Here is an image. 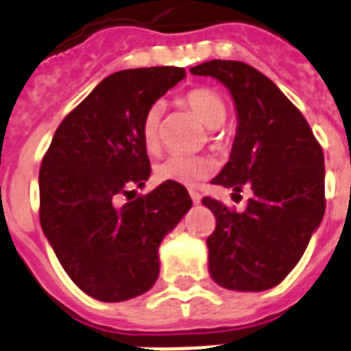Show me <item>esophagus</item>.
Segmentation results:
<instances>
[{"label": "esophagus", "mask_w": 351, "mask_h": 351, "mask_svg": "<svg viewBox=\"0 0 351 351\" xmlns=\"http://www.w3.org/2000/svg\"><path fill=\"white\" fill-rule=\"evenodd\" d=\"M191 197H192V202H194V204H199V202H202V196H199V194H197L196 191H191Z\"/></svg>", "instance_id": "1"}]
</instances>
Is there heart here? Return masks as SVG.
Masks as SVG:
<instances>
[{"mask_svg": "<svg viewBox=\"0 0 351 351\" xmlns=\"http://www.w3.org/2000/svg\"><path fill=\"white\" fill-rule=\"evenodd\" d=\"M183 105L197 116L205 128L210 129L213 141H218L220 125L228 118V107L223 97L213 88H194L186 92ZM162 104H154L142 120V141L147 152H157L160 144V120ZM215 172V162L204 155H170L155 166V176L160 181H172L179 185L194 186Z\"/></svg>", "mask_w": 351, "mask_h": 351, "instance_id": "obj_1", "label": "heart"}]
</instances>
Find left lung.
Returning a JSON list of instances; mask_svg holds the SVG:
<instances>
[{
  "label": "left lung",
  "instance_id": "8db88e82",
  "mask_svg": "<svg viewBox=\"0 0 351 351\" xmlns=\"http://www.w3.org/2000/svg\"><path fill=\"white\" fill-rule=\"evenodd\" d=\"M191 72L228 86L239 116L228 165L210 183L254 192L244 213L202 199L216 218L207 239L210 278L229 291L272 289L298 265L322 222V147L304 114L254 66L216 59Z\"/></svg>",
  "mask_w": 351,
  "mask_h": 351
}]
</instances>
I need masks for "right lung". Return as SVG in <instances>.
Here are the masks:
<instances>
[{
    "instance_id": "right-lung-1",
    "label": "right lung",
    "mask_w": 351,
    "mask_h": 351,
    "mask_svg": "<svg viewBox=\"0 0 351 351\" xmlns=\"http://www.w3.org/2000/svg\"><path fill=\"white\" fill-rule=\"evenodd\" d=\"M186 73L176 66L110 73L60 122L38 173L40 226L73 283L99 302L141 296L159 278V246L192 207L165 181L118 205L152 173L146 110Z\"/></svg>"
}]
</instances>
